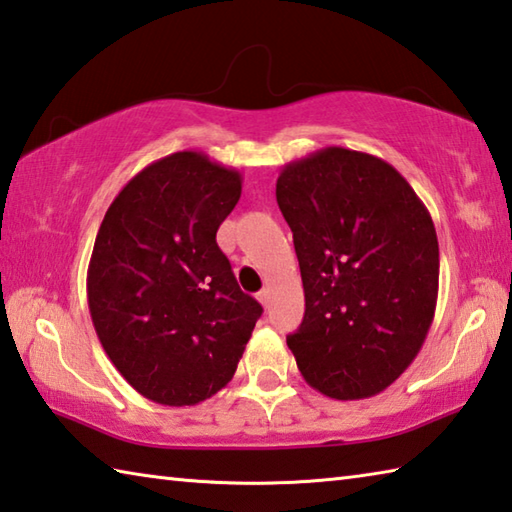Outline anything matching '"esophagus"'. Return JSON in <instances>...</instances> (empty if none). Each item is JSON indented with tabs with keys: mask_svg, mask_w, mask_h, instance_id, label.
Here are the masks:
<instances>
[{
	"mask_svg": "<svg viewBox=\"0 0 512 512\" xmlns=\"http://www.w3.org/2000/svg\"><path fill=\"white\" fill-rule=\"evenodd\" d=\"M257 300L262 302L264 306H268V300H271V291H268V288H262V291L257 293Z\"/></svg>",
	"mask_w": 512,
	"mask_h": 512,
	"instance_id": "34e87169",
	"label": "esophagus"
}]
</instances>
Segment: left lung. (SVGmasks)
Returning a JSON list of instances; mask_svg holds the SVG:
<instances>
[{
    "label": "left lung",
    "instance_id": "obj_1",
    "mask_svg": "<svg viewBox=\"0 0 512 512\" xmlns=\"http://www.w3.org/2000/svg\"><path fill=\"white\" fill-rule=\"evenodd\" d=\"M304 286L286 338L306 383L336 401L387 389L412 365L439 295V241L412 185L378 156L324 147L275 188Z\"/></svg>",
    "mask_w": 512,
    "mask_h": 512
}]
</instances>
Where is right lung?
<instances>
[{
    "mask_svg": "<svg viewBox=\"0 0 512 512\" xmlns=\"http://www.w3.org/2000/svg\"><path fill=\"white\" fill-rule=\"evenodd\" d=\"M239 197L237 170L176 152L138 172L102 219L91 320L120 376L154 403L197 405L226 387L264 311L217 246Z\"/></svg>",
    "mask_w": 512,
    "mask_h": 512,
    "instance_id": "add662e5",
    "label": "right lung"
}]
</instances>
